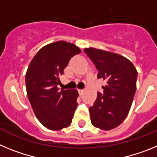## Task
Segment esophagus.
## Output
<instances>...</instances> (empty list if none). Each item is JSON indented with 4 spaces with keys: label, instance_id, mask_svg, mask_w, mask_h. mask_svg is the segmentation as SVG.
<instances>
[{
    "label": "esophagus",
    "instance_id": "obj_1",
    "mask_svg": "<svg viewBox=\"0 0 157 157\" xmlns=\"http://www.w3.org/2000/svg\"><path fill=\"white\" fill-rule=\"evenodd\" d=\"M78 94H79L80 95H82V94L84 93V90H78Z\"/></svg>",
    "mask_w": 157,
    "mask_h": 157
}]
</instances>
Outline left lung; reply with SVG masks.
Returning <instances> with one entry per match:
<instances>
[{
  "instance_id": "left-lung-1",
  "label": "left lung",
  "mask_w": 157,
  "mask_h": 157,
  "mask_svg": "<svg viewBox=\"0 0 157 157\" xmlns=\"http://www.w3.org/2000/svg\"><path fill=\"white\" fill-rule=\"evenodd\" d=\"M98 72V78L106 80L104 94H98L90 107L93 126L110 130L120 125L130 112L137 88L138 71L130 60L120 54L95 48L84 49Z\"/></svg>"
}]
</instances>
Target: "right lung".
<instances>
[{
    "label": "right lung",
    "instance_id": "1",
    "mask_svg": "<svg viewBox=\"0 0 157 157\" xmlns=\"http://www.w3.org/2000/svg\"><path fill=\"white\" fill-rule=\"evenodd\" d=\"M80 52L72 43L56 41L40 48L29 64L27 97L37 119L49 130H61L71 123L78 93L75 89L59 91L57 85L71 58Z\"/></svg>",
    "mask_w": 157,
    "mask_h": 157
}]
</instances>
